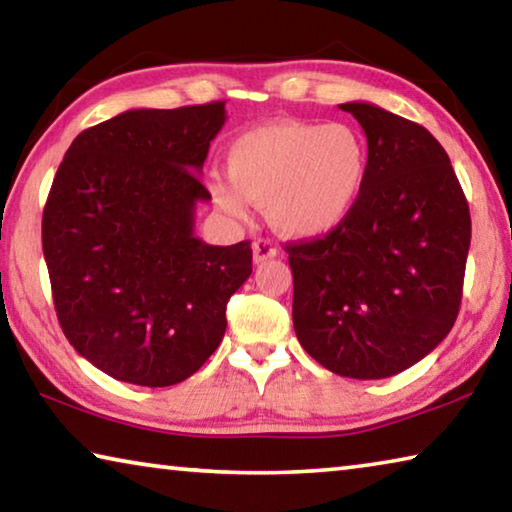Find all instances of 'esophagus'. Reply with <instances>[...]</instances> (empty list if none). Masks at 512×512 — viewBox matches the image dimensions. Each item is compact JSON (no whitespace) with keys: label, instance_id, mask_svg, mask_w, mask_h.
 <instances>
[{"label":"esophagus","instance_id":"obj_1","mask_svg":"<svg viewBox=\"0 0 512 512\" xmlns=\"http://www.w3.org/2000/svg\"><path fill=\"white\" fill-rule=\"evenodd\" d=\"M277 255H280V250H277V246H273L268 239L253 241V259H255V264H262V262H266V259H273Z\"/></svg>","mask_w":512,"mask_h":512}]
</instances>
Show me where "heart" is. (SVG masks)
I'll return each instance as SVG.
<instances>
[{"mask_svg":"<svg viewBox=\"0 0 512 512\" xmlns=\"http://www.w3.org/2000/svg\"><path fill=\"white\" fill-rule=\"evenodd\" d=\"M225 171L232 185H212L221 210L246 216V197L266 207L280 235L316 239L339 228L359 205L370 153L366 137L350 124L275 121L239 135L225 153Z\"/></svg>","mask_w":512,"mask_h":512,"instance_id":"1","label":"heart"}]
</instances>
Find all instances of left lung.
<instances>
[{"label": "left lung", "instance_id": "left-lung-1", "mask_svg": "<svg viewBox=\"0 0 512 512\" xmlns=\"http://www.w3.org/2000/svg\"><path fill=\"white\" fill-rule=\"evenodd\" d=\"M368 140V185L325 237L287 244L293 329L320 366L384 379L427 357L461 309L470 207L427 128L372 103H341Z\"/></svg>", "mask_w": 512, "mask_h": 512}]
</instances>
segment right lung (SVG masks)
Here are the masks:
<instances>
[{"instance_id":"1","label":"right lung","mask_w":512,"mask_h":512,"mask_svg":"<svg viewBox=\"0 0 512 512\" xmlns=\"http://www.w3.org/2000/svg\"><path fill=\"white\" fill-rule=\"evenodd\" d=\"M225 103L126 110L83 131L42 212V253L67 341L137 386H173L210 359L253 273L250 241L194 235L198 178Z\"/></svg>"}]
</instances>
